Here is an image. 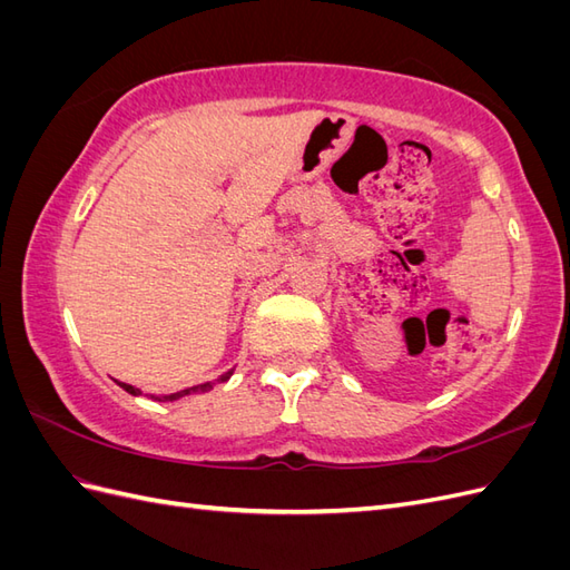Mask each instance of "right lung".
<instances>
[{"instance_id": "add662e5", "label": "right lung", "mask_w": 570, "mask_h": 570, "mask_svg": "<svg viewBox=\"0 0 570 570\" xmlns=\"http://www.w3.org/2000/svg\"><path fill=\"white\" fill-rule=\"evenodd\" d=\"M230 375H233V371L223 373L216 383H202V385L187 387V390H180V392H174V394H149V396H151L154 402H176V400H183V396H189V394H204V392H209V390H214L218 383H228ZM116 385H120V387H124V390H126L128 394H132V396H140V394H142L140 387H132V385H128V383H118V381H116Z\"/></svg>"}]
</instances>
